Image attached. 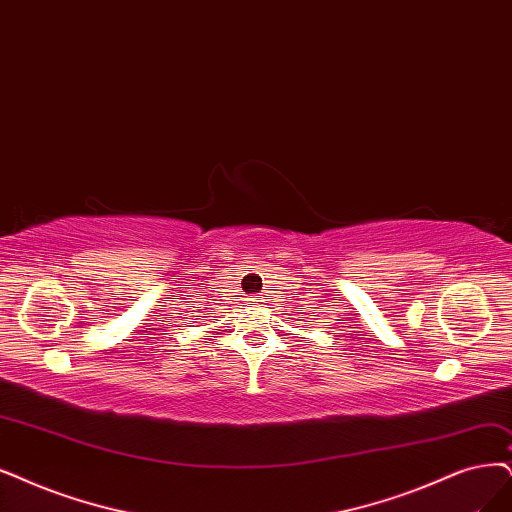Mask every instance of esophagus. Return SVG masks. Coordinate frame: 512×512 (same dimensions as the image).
<instances>
[{"label":"esophagus","instance_id":"34e87169","mask_svg":"<svg viewBox=\"0 0 512 512\" xmlns=\"http://www.w3.org/2000/svg\"><path fill=\"white\" fill-rule=\"evenodd\" d=\"M249 301H251V306H255V308H261L263 304H266V299H263L261 295H253Z\"/></svg>","mask_w":512,"mask_h":512}]
</instances>
